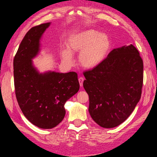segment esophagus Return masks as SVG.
Listing matches in <instances>:
<instances>
[{
  "mask_svg": "<svg viewBox=\"0 0 157 157\" xmlns=\"http://www.w3.org/2000/svg\"><path fill=\"white\" fill-rule=\"evenodd\" d=\"M84 80V79L83 77H80V78H78V82H79V84H80V86H82Z\"/></svg>",
  "mask_w": 157,
  "mask_h": 157,
  "instance_id": "esophagus-1",
  "label": "esophagus"
}]
</instances>
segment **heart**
Segmentation results:
<instances>
[{
  "label": "heart",
  "instance_id": "b5f03b06",
  "mask_svg": "<svg viewBox=\"0 0 157 157\" xmlns=\"http://www.w3.org/2000/svg\"><path fill=\"white\" fill-rule=\"evenodd\" d=\"M67 48L60 51L62 61L71 65L72 54L78 53L79 61L83 67L92 69L105 59L111 48L109 36L94 29L84 30L71 35L66 42Z\"/></svg>",
  "mask_w": 157,
  "mask_h": 157
}]
</instances>
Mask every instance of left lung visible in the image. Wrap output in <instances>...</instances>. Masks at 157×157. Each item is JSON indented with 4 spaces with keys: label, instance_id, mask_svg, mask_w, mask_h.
I'll use <instances>...</instances> for the list:
<instances>
[{
    "label": "left lung",
    "instance_id": "1",
    "mask_svg": "<svg viewBox=\"0 0 157 157\" xmlns=\"http://www.w3.org/2000/svg\"><path fill=\"white\" fill-rule=\"evenodd\" d=\"M83 74L92 119L105 128L124 122L139 102L143 87V59L134 45L113 49L100 64Z\"/></svg>",
    "mask_w": 157,
    "mask_h": 157
}]
</instances>
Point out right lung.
<instances>
[{"label":"right lung","mask_w":157,"mask_h":157,"mask_svg":"<svg viewBox=\"0 0 157 157\" xmlns=\"http://www.w3.org/2000/svg\"><path fill=\"white\" fill-rule=\"evenodd\" d=\"M50 23L32 27L21 40L13 59V79L18 105L33 124L44 129L58 125L65 115V103L78 92L77 73L39 74L32 59L39 50V40Z\"/></svg>","instance_id":"right-lung-1"}]
</instances>
